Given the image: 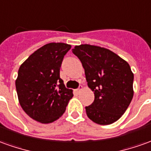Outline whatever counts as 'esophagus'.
<instances>
[{
	"label": "esophagus",
	"instance_id": "obj_1",
	"mask_svg": "<svg viewBox=\"0 0 151 151\" xmlns=\"http://www.w3.org/2000/svg\"><path fill=\"white\" fill-rule=\"evenodd\" d=\"M82 90H83V86H79V87H78V89H77V90H76V91H77L78 92H79L80 91H82Z\"/></svg>",
	"mask_w": 151,
	"mask_h": 151
}]
</instances>
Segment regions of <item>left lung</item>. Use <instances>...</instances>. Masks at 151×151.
Here are the masks:
<instances>
[{"label": "left lung", "instance_id": "1", "mask_svg": "<svg viewBox=\"0 0 151 151\" xmlns=\"http://www.w3.org/2000/svg\"><path fill=\"white\" fill-rule=\"evenodd\" d=\"M73 53L82 62L88 87L94 91L93 103L86 106L94 123L108 125L119 119L133 97V78L130 65L104 47L83 44Z\"/></svg>", "mask_w": 151, "mask_h": 151}]
</instances>
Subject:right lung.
I'll return each instance as SVG.
<instances>
[{"mask_svg": "<svg viewBox=\"0 0 151 151\" xmlns=\"http://www.w3.org/2000/svg\"><path fill=\"white\" fill-rule=\"evenodd\" d=\"M71 46L62 42L46 44L20 65L15 81L19 102L30 118L50 123L63 115L73 90L60 77L61 64Z\"/></svg>", "mask_w": 151, "mask_h": 151, "instance_id": "1", "label": "right lung"}]
</instances>
